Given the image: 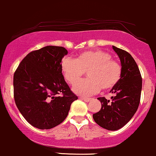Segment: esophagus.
Listing matches in <instances>:
<instances>
[{
  "label": "esophagus",
  "mask_w": 156,
  "mask_h": 156,
  "mask_svg": "<svg viewBox=\"0 0 156 156\" xmlns=\"http://www.w3.org/2000/svg\"><path fill=\"white\" fill-rule=\"evenodd\" d=\"M80 98L81 99V100L84 101H86V102H89L90 101H91V98H83V97H80Z\"/></svg>",
  "instance_id": "esophagus-1"
}]
</instances>
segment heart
Here are the masks:
<instances>
[{
    "instance_id": "b5f03b06",
    "label": "heart",
    "mask_w": 156,
    "mask_h": 156,
    "mask_svg": "<svg viewBox=\"0 0 156 156\" xmlns=\"http://www.w3.org/2000/svg\"><path fill=\"white\" fill-rule=\"evenodd\" d=\"M62 73L69 84L74 86L85 72L89 78L73 87V91L82 96H89L103 90H110L119 82L122 73L121 65L112 60L111 55L101 50L80 54L76 58H64L61 64Z\"/></svg>"
}]
</instances>
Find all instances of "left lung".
I'll return each instance as SVG.
<instances>
[{
  "label": "left lung",
  "instance_id": "obj_1",
  "mask_svg": "<svg viewBox=\"0 0 156 156\" xmlns=\"http://www.w3.org/2000/svg\"><path fill=\"white\" fill-rule=\"evenodd\" d=\"M121 62L122 73L118 84L110 92L115 94L112 101L98 98L101 108L93 114L98 126L109 131L120 129L131 120L137 111L140 101L142 77L137 63L128 52L113 46Z\"/></svg>",
  "mask_w": 156,
  "mask_h": 156
}]
</instances>
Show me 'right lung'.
Returning <instances> with one entry per match:
<instances>
[{
    "mask_svg": "<svg viewBox=\"0 0 156 156\" xmlns=\"http://www.w3.org/2000/svg\"><path fill=\"white\" fill-rule=\"evenodd\" d=\"M62 46H47L32 51L19 64L13 76L14 99L19 112L32 126L50 129L66 119L78 98L62 74Z\"/></svg>",
    "mask_w": 156,
    "mask_h": 156,
    "instance_id": "obj_1",
    "label": "right lung"
}]
</instances>
